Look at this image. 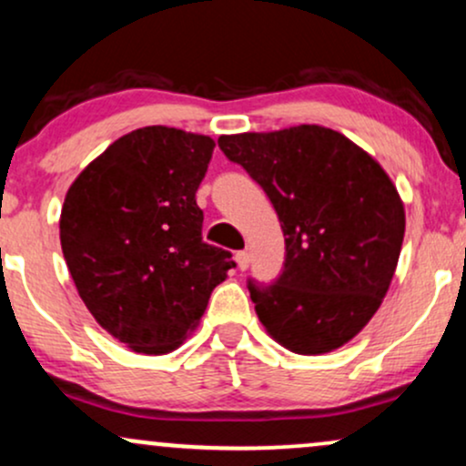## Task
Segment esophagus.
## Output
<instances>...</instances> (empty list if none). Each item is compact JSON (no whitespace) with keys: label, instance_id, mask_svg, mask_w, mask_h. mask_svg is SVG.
<instances>
[{"label":"esophagus","instance_id":"34e87169","mask_svg":"<svg viewBox=\"0 0 466 466\" xmlns=\"http://www.w3.org/2000/svg\"><path fill=\"white\" fill-rule=\"evenodd\" d=\"M234 258H237V265H238L240 271H245L249 267V254H248V251H238Z\"/></svg>","mask_w":466,"mask_h":466}]
</instances>
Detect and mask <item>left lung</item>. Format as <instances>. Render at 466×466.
I'll return each mask as SVG.
<instances>
[{
	"mask_svg": "<svg viewBox=\"0 0 466 466\" xmlns=\"http://www.w3.org/2000/svg\"><path fill=\"white\" fill-rule=\"evenodd\" d=\"M274 203L285 269L274 285L249 280L260 324L298 355L349 344L386 298L405 234V208L381 164L319 125L221 136Z\"/></svg>",
	"mask_w": 466,
	"mask_h": 466,
	"instance_id": "1",
	"label": "left lung"
}]
</instances>
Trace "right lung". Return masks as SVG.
Masks as SVG:
<instances>
[{"instance_id": "add662e5", "label": "right lung", "mask_w": 466, "mask_h": 466, "mask_svg": "<svg viewBox=\"0 0 466 466\" xmlns=\"http://www.w3.org/2000/svg\"><path fill=\"white\" fill-rule=\"evenodd\" d=\"M215 140L142 127L85 166L61 210V248L80 300L109 335L166 355L199 324L232 254L203 243L197 188Z\"/></svg>"}]
</instances>
